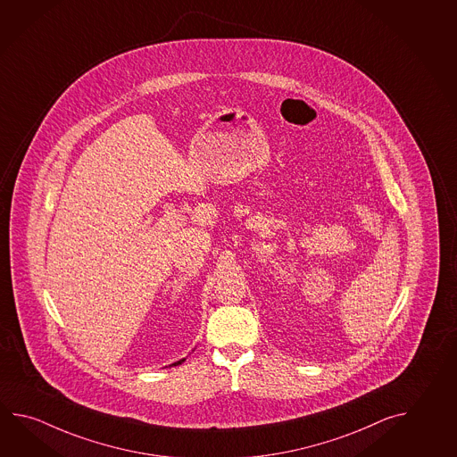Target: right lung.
<instances>
[{
    "label": "right lung",
    "instance_id": "1",
    "mask_svg": "<svg viewBox=\"0 0 457 457\" xmlns=\"http://www.w3.org/2000/svg\"><path fill=\"white\" fill-rule=\"evenodd\" d=\"M186 360H180V361H178V363H174V366H178V364L184 363Z\"/></svg>",
    "mask_w": 457,
    "mask_h": 457
}]
</instances>
